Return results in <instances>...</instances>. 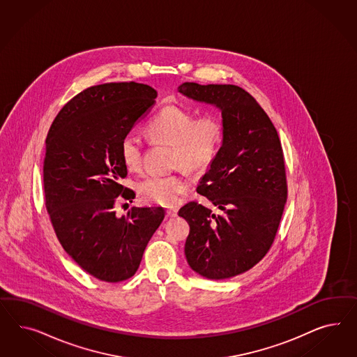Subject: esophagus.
I'll return each mask as SVG.
<instances>
[{
  "instance_id": "1",
  "label": "esophagus",
  "mask_w": 357,
  "mask_h": 357,
  "mask_svg": "<svg viewBox=\"0 0 357 357\" xmlns=\"http://www.w3.org/2000/svg\"><path fill=\"white\" fill-rule=\"evenodd\" d=\"M166 213H167V216L169 217H175L176 216V213H178V209H176V208H167Z\"/></svg>"
}]
</instances>
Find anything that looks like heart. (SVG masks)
<instances>
[{"mask_svg": "<svg viewBox=\"0 0 357 357\" xmlns=\"http://www.w3.org/2000/svg\"><path fill=\"white\" fill-rule=\"evenodd\" d=\"M146 136L154 142L172 146L173 166H183L191 173H203L215 162L224 139L222 121L213 114L195 118L194 112L176 105L161 108L145 127ZM121 162L128 170L140 169L142 145L139 137L128 133L119 146ZM188 188L183 170L154 174L137 183V194L148 204L172 206Z\"/></svg>", "mask_w": 357, "mask_h": 357, "instance_id": "heart-1", "label": "heart"}]
</instances>
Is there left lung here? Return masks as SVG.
I'll return each instance as SVG.
<instances>
[{
    "label": "left lung",
    "mask_w": 357,
    "mask_h": 357,
    "mask_svg": "<svg viewBox=\"0 0 357 357\" xmlns=\"http://www.w3.org/2000/svg\"><path fill=\"white\" fill-rule=\"evenodd\" d=\"M179 93L222 114V145L197 185L222 213L216 216L192 200L179 216L190 225L184 246L190 267L208 279H229L259 263L276 237L288 195L280 139L266 111L242 87L184 82Z\"/></svg>",
    "instance_id": "obj_1"
}]
</instances>
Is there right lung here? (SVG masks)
Returning <instances> with one entry per match:
<instances>
[{
	"mask_svg": "<svg viewBox=\"0 0 357 357\" xmlns=\"http://www.w3.org/2000/svg\"><path fill=\"white\" fill-rule=\"evenodd\" d=\"M155 98L153 87L137 82L87 87L60 109L45 139L44 203L56 237L98 280L132 278L165 217L162 206H133L121 217L115 209L135 199L119 183L127 176L120 141Z\"/></svg>",
	"mask_w": 357,
	"mask_h": 357,
	"instance_id": "right-lung-1",
	"label": "right lung"
}]
</instances>
